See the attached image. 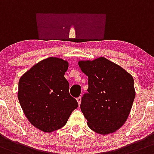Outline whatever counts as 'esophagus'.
Returning a JSON list of instances; mask_svg holds the SVG:
<instances>
[{
    "instance_id": "esophagus-1",
    "label": "esophagus",
    "mask_w": 154,
    "mask_h": 154,
    "mask_svg": "<svg viewBox=\"0 0 154 154\" xmlns=\"http://www.w3.org/2000/svg\"><path fill=\"white\" fill-rule=\"evenodd\" d=\"M77 103H78V104L80 105V103H81V97H77Z\"/></svg>"
}]
</instances>
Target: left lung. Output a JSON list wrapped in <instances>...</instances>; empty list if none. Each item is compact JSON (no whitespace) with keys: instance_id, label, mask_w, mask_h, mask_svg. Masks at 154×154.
Instances as JSON below:
<instances>
[{"instance_id":"8db88e82","label":"left lung","mask_w":154,"mask_h":154,"mask_svg":"<svg viewBox=\"0 0 154 154\" xmlns=\"http://www.w3.org/2000/svg\"><path fill=\"white\" fill-rule=\"evenodd\" d=\"M88 77V93L84 94L80 109L87 125L100 134L119 130L128 117L135 98L132 76L105 57L78 62Z\"/></svg>"}]
</instances>
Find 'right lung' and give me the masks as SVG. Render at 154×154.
Wrapping results in <instances>:
<instances>
[{
    "mask_svg": "<svg viewBox=\"0 0 154 154\" xmlns=\"http://www.w3.org/2000/svg\"><path fill=\"white\" fill-rule=\"evenodd\" d=\"M68 62L51 57L34 65L20 77L19 102L30 124L44 132L51 133L66 124L78 106L69 94L64 77Z\"/></svg>",
    "mask_w": 154,
    "mask_h": 154,
    "instance_id": "1",
    "label": "right lung"
}]
</instances>
